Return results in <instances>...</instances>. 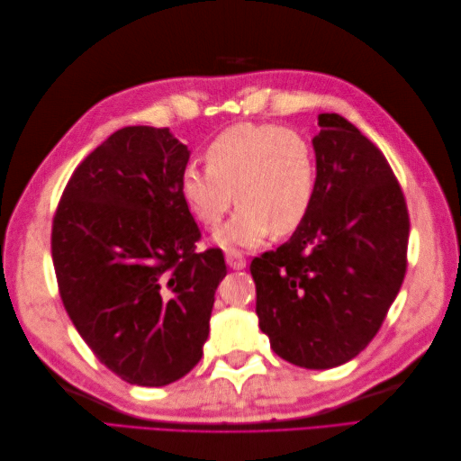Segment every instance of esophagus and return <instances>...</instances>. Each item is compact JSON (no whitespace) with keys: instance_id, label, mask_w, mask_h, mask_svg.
Segmentation results:
<instances>
[{"instance_id":"1","label":"esophagus","mask_w":461,"mask_h":461,"mask_svg":"<svg viewBox=\"0 0 461 461\" xmlns=\"http://www.w3.org/2000/svg\"><path fill=\"white\" fill-rule=\"evenodd\" d=\"M225 261H228V266H230L231 269H243V267L248 266L246 256H243L241 251H230L228 256H225Z\"/></svg>"}]
</instances>
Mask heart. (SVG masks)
<instances>
[{
	"mask_svg": "<svg viewBox=\"0 0 461 461\" xmlns=\"http://www.w3.org/2000/svg\"><path fill=\"white\" fill-rule=\"evenodd\" d=\"M317 185L312 142L299 131L269 122L230 126L205 149V168L188 166L180 176L182 198L205 230L218 228L233 202L240 203L215 236L228 251L258 248L271 231L277 238L297 231L312 208Z\"/></svg>",
	"mask_w": 461,
	"mask_h": 461,
	"instance_id": "1",
	"label": "heart"
}]
</instances>
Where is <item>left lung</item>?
Masks as SVG:
<instances>
[{
	"label": "left lung",
	"instance_id": "obj_1",
	"mask_svg": "<svg viewBox=\"0 0 461 461\" xmlns=\"http://www.w3.org/2000/svg\"><path fill=\"white\" fill-rule=\"evenodd\" d=\"M319 185L307 220L249 267L271 348L312 370L345 365L376 337L406 276L410 233L384 154L337 113L319 114Z\"/></svg>",
	"mask_w": 461,
	"mask_h": 461
}]
</instances>
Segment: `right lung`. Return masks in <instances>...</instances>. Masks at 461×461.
Here are the masks:
<instances>
[{"label": "right lung", "mask_w": 461, "mask_h": 461, "mask_svg": "<svg viewBox=\"0 0 461 461\" xmlns=\"http://www.w3.org/2000/svg\"><path fill=\"white\" fill-rule=\"evenodd\" d=\"M188 146L168 129L124 126L77 166L59 200L51 256L75 329L103 365L136 386L188 375L210 335L221 249L180 194Z\"/></svg>", "instance_id": "add662e5"}]
</instances>
